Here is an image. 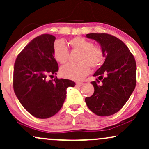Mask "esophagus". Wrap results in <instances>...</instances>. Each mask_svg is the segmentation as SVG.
Segmentation results:
<instances>
[{
  "label": "esophagus",
  "mask_w": 149,
  "mask_h": 149,
  "mask_svg": "<svg viewBox=\"0 0 149 149\" xmlns=\"http://www.w3.org/2000/svg\"><path fill=\"white\" fill-rule=\"evenodd\" d=\"M83 83L82 82H77L76 83V86H77V87H81V86L83 85Z\"/></svg>",
  "instance_id": "esophagus-1"
}]
</instances>
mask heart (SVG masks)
<instances>
[{
	"mask_svg": "<svg viewBox=\"0 0 149 149\" xmlns=\"http://www.w3.org/2000/svg\"><path fill=\"white\" fill-rule=\"evenodd\" d=\"M69 45L73 50L79 51L77 64L69 63L62 67L60 73L63 77L72 80H80L89 72V66L97 68L104 60L103 49L99 45H94L89 40L81 37L70 39ZM53 55L55 60L61 64L68 60L69 50L62 40L55 41L53 45Z\"/></svg>",
	"mask_w": 149,
	"mask_h": 149,
	"instance_id": "1",
	"label": "heart"
}]
</instances>
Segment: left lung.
<instances>
[{"label": "left lung", "mask_w": 149, "mask_h": 149, "mask_svg": "<svg viewBox=\"0 0 149 149\" xmlns=\"http://www.w3.org/2000/svg\"><path fill=\"white\" fill-rule=\"evenodd\" d=\"M100 43L105 61L94 74V94L86 97L88 108L100 116L119 111L130 97L136 84V64L132 52L121 40L107 33L86 36Z\"/></svg>", "instance_id": "left-lung-1"}]
</instances>
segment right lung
Instances as JSON below:
<instances>
[{"mask_svg": "<svg viewBox=\"0 0 149 149\" xmlns=\"http://www.w3.org/2000/svg\"><path fill=\"white\" fill-rule=\"evenodd\" d=\"M55 37L43 34L24 47L14 65L13 89L23 107L30 114L47 119L56 114L66 98L67 89L74 87L70 79L47 80L57 74L58 64L53 55Z\"/></svg>", "mask_w": 149, "mask_h": 149, "instance_id": "right-lung-1", "label": "right lung"}]
</instances>
